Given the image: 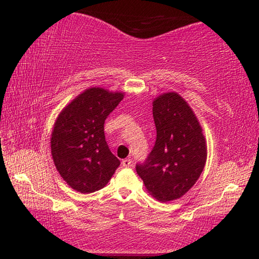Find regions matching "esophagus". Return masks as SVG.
<instances>
[{"label": "esophagus", "instance_id": "esophagus-1", "mask_svg": "<svg viewBox=\"0 0 259 259\" xmlns=\"http://www.w3.org/2000/svg\"><path fill=\"white\" fill-rule=\"evenodd\" d=\"M131 163H133V162H131L130 159L122 160V165H123V166H131Z\"/></svg>", "mask_w": 259, "mask_h": 259}]
</instances>
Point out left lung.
Masks as SVG:
<instances>
[{
	"label": "left lung",
	"instance_id": "8db88e82",
	"mask_svg": "<svg viewBox=\"0 0 259 259\" xmlns=\"http://www.w3.org/2000/svg\"><path fill=\"white\" fill-rule=\"evenodd\" d=\"M154 147L136 171L147 191L162 202L179 199L198 181L207 160L202 128L192 108L176 93L153 102Z\"/></svg>",
	"mask_w": 259,
	"mask_h": 259
}]
</instances>
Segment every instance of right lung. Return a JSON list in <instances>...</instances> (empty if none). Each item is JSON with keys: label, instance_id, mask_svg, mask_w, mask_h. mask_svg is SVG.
Instances as JSON below:
<instances>
[{"label": "right lung", "instance_id": "1", "mask_svg": "<svg viewBox=\"0 0 259 259\" xmlns=\"http://www.w3.org/2000/svg\"><path fill=\"white\" fill-rule=\"evenodd\" d=\"M123 99L122 93L90 88L65 107L51 135V154L60 176L80 193L103 188L120 160L105 139L104 123Z\"/></svg>", "mask_w": 259, "mask_h": 259}]
</instances>
